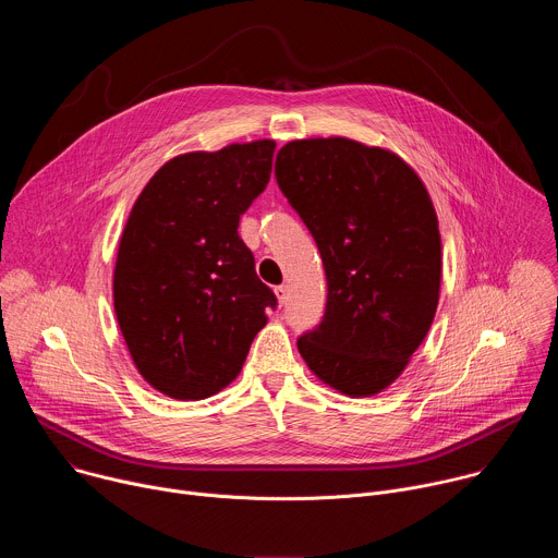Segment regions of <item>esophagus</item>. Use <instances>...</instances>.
Returning a JSON list of instances; mask_svg holds the SVG:
<instances>
[{"label":"esophagus","mask_w":558,"mask_h":558,"mask_svg":"<svg viewBox=\"0 0 558 558\" xmlns=\"http://www.w3.org/2000/svg\"><path fill=\"white\" fill-rule=\"evenodd\" d=\"M276 291V298H278V304L282 306L287 300H289V287L287 284H280V287H276L274 289Z\"/></svg>","instance_id":"obj_1"}]
</instances>
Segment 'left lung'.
I'll return each mask as SVG.
<instances>
[{"label":"left lung","mask_w":558,"mask_h":558,"mask_svg":"<svg viewBox=\"0 0 558 558\" xmlns=\"http://www.w3.org/2000/svg\"><path fill=\"white\" fill-rule=\"evenodd\" d=\"M276 181L327 274L325 317L298 338V351L336 390L375 395L402 375L437 311L433 201L400 156L342 136L287 143Z\"/></svg>","instance_id":"1"}]
</instances>
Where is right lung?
I'll list each match as a JSON object with an SVG mask.
<instances>
[{"label":"right lung","instance_id":"right-lung-1","mask_svg":"<svg viewBox=\"0 0 558 558\" xmlns=\"http://www.w3.org/2000/svg\"><path fill=\"white\" fill-rule=\"evenodd\" d=\"M274 149L265 138L181 154L149 179L125 222L117 320L138 373L174 400L233 381L278 304L238 235L269 183Z\"/></svg>","mask_w":558,"mask_h":558}]
</instances>
